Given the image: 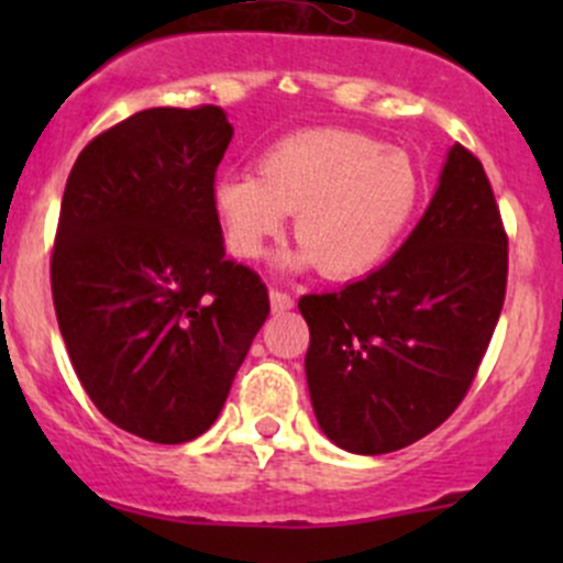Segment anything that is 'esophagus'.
<instances>
[{
  "label": "esophagus",
  "mask_w": 563,
  "mask_h": 563,
  "mask_svg": "<svg viewBox=\"0 0 563 563\" xmlns=\"http://www.w3.org/2000/svg\"><path fill=\"white\" fill-rule=\"evenodd\" d=\"M269 305H272V310H275V313H286V310L294 308V299H291V294L280 291V288H272Z\"/></svg>",
  "instance_id": "1"
}]
</instances>
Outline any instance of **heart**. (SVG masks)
<instances>
[{
    "mask_svg": "<svg viewBox=\"0 0 563 563\" xmlns=\"http://www.w3.org/2000/svg\"><path fill=\"white\" fill-rule=\"evenodd\" d=\"M422 203L417 163L373 135L310 128L275 141L258 157V174H225L212 207L225 245L258 258L294 214L299 247L286 266L354 280L387 261Z\"/></svg>",
    "mask_w": 563,
    "mask_h": 563,
    "instance_id": "b5f03b06",
    "label": "heart"
}]
</instances>
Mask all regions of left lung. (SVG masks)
<instances>
[{
	"label": "left lung",
	"mask_w": 563,
	"mask_h": 563,
	"mask_svg": "<svg viewBox=\"0 0 563 563\" xmlns=\"http://www.w3.org/2000/svg\"><path fill=\"white\" fill-rule=\"evenodd\" d=\"M507 255L485 168L455 144L428 212L382 269L299 299L310 400L332 444L387 455L452 417L501 316Z\"/></svg>",
	"instance_id": "8db88e82"
}]
</instances>
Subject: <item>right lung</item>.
Masks as SVG:
<instances>
[{"mask_svg":"<svg viewBox=\"0 0 563 563\" xmlns=\"http://www.w3.org/2000/svg\"><path fill=\"white\" fill-rule=\"evenodd\" d=\"M223 108H146L89 141L67 176L51 294L76 376L117 428L185 444L212 428L269 316L225 258L214 172Z\"/></svg>","mask_w":563,"mask_h":563,"instance_id":"add662e5","label":"right lung"}]
</instances>
